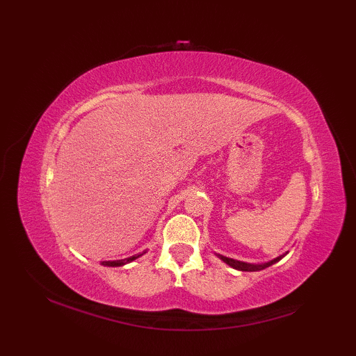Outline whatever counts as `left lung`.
<instances>
[{
    "mask_svg": "<svg viewBox=\"0 0 356 356\" xmlns=\"http://www.w3.org/2000/svg\"><path fill=\"white\" fill-rule=\"evenodd\" d=\"M286 254H287V252H286ZM286 254L280 255V257H277V259L270 260V261H268V263H263V264H251V263L238 261V260H234V259H228V257H223V255H218V257H220V259H222L226 264H229V266H231V268H234V269L245 270V272H255V270H261V269H264V268H269V266H272V264H274V263H277V261L282 260Z\"/></svg>",
    "mask_w": 356,
    "mask_h": 356,
    "instance_id": "left-lung-1",
    "label": "left lung"
}]
</instances>
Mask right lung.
Listing matches in <instances>:
<instances>
[{"label": "right lung", "instance_id": "add662e5", "mask_svg": "<svg viewBox=\"0 0 356 356\" xmlns=\"http://www.w3.org/2000/svg\"><path fill=\"white\" fill-rule=\"evenodd\" d=\"M145 252H142V254H138V255H133V257H128V259H124V260H115V261H102V264L104 266H111V268H116V266H124V264H127V263H130V261H133V260H136V259H139L140 255H143Z\"/></svg>", "mask_w": 356, "mask_h": 356}]
</instances>
